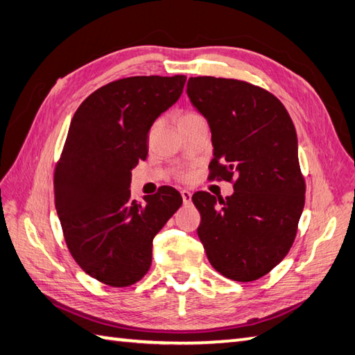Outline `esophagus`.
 I'll return each mask as SVG.
<instances>
[{
	"label": "esophagus",
	"mask_w": 355,
	"mask_h": 355,
	"mask_svg": "<svg viewBox=\"0 0 355 355\" xmlns=\"http://www.w3.org/2000/svg\"><path fill=\"white\" fill-rule=\"evenodd\" d=\"M180 193H182V198H183V202H184V205H191V201H192V193H191L189 191H182Z\"/></svg>",
	"instance_id": "1"
}]
</instances>
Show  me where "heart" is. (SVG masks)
<instances>
[{
	"mask_svg": "<svg viewBox=\"0 0 355 355\" xmlns=\"http://www.w3.org/2000/svg\"><path fill=\"white\" fill-rule=\"evenodd\" d=\"M195 117H200L198 112H195V111H186V112H183L182 116H180V119H178V123L186 122V120H191V119H195ZM187 177H189V175H187V173H184V172L178 173V178H180V180H186Z\"/></svg>",
	"mask_w": 355,
	"mask_h": 355,
	"instance_id": "b5f03b06",
	"label": "heart"
}]
</instances>
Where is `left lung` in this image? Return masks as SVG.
Segmentation results:
<instances>
[{
  "label": "left lung",
  "mask_w": 355,
  "mask_h": 355,
  "mask_svg": "<svg viewBox=\"0 0 355 355\" xmlns=\"http://www.w3.org/2000/svg\"><path fill=\"white\" fill-rule=\"evenodd\" d=\"M187 96L212 131L209 180L235 189L225 200L192 195L200 241L223 276L256 281L290 252L304 210L296 128L275 94L245 80L191 78Z\"/></svg>",
  "instance_id": "1"
}]
</instances>
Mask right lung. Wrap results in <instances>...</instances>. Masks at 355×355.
<instances>
[{
    "instance_id": "obj_1",
    "label": "right lung",
    "mask_w": 355,
    "mask_h": 355,
    "mask_svg": "<svg viewBox=\"0 0 355 355\" xmlns=\"http://www.w3.org/2000/svg\"><path fill=\"white\" fill-rule=\"evenodd\" d=\"M186 76H132L96 89L74 112L55 168V205L69 252L87 275L130 286L148 273L153 239L182 206L171 186L131 200V169L148 155L154 120L183 93Z\"/></svg>"
}]
</instances>
